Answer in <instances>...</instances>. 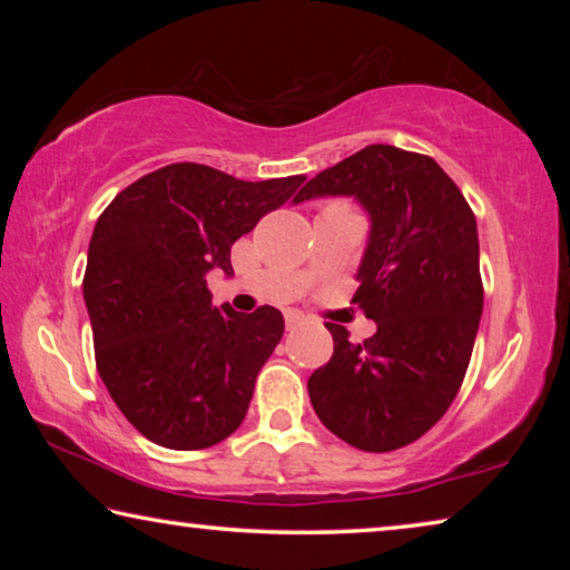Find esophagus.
Instances as JSON below:
<instances>
[{
  "instance_id": "34e87169",
  "label": "esophagus",
  "mask_w": 570,
  "mask_h": 570,
  "mask_svg": "<svg viewBox=\"0 0 570 570\" xmlns=\"http://www.w3.org/2000/svg\"><path fill=\"white\" fill-rule=\"evenodd\" d=\"M306 320H304V314H298V312H288L286 314V330H296V326H302Z\"/></svg>"
}]
</instances>
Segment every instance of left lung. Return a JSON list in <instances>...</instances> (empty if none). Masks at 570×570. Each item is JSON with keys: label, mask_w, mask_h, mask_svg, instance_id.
Here are the masks:
<instances>
[{"label": "left lung", "mask_w": 570, "mask_h": 570, "mask_svg": "<svg viewBox=\"0 0 570 570\" xmlns=\"http://www.w3.org/2000/svg\"><path fill=\"white\" fill-rule=\"evenodd\" d=\"M354 196L372 228L352 302L377 322L362 344L326 322L334 354L308 377L314 412L364 452L420 440L458 397L482 314L475 214L430 156L366 146L322 170L294 204Z\"/></svg>", "instance_id": "left-lung-1"}]
</instances>
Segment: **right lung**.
Here are the masks:
<instances>
[{
    "label": "right lung",
    "instance_id": "1",
    "mask_svg": "<svg viewBox=\"0 0 570 570\" xmlns=\"http://www.w3.org/2000/svg\"><path fill=\"white\" fill-rule=\"evenodd\" d=\"M304 176L238 180L173 163L130 183L95 224L82 294L98 372L142 438L204 450L246 417L284 334L274 306H214L206 274H234L230 246L282 208Z\"/></svg>",
    "mask_w": 570,
    "mask_h": 570
}]
</instances>
